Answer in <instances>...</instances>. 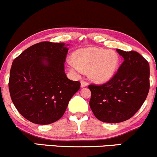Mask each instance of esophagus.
I'll return each instance as SVG.
<instances>
[{
  "instance_id": "34e87169",
  "label": "esophagus",
  "mask_w": 157,
  "mask_h": 157,
  "mask_svg": "<svg viewBox=\"0 0 157 157\" xmlns=\"http://www.w3.org/2000/svg\"><path fill=\"white\" fill-rule=\"evenodd\" d=\"M87 85H88V83L87 82H85V81H82V82H81V87H87Z\"/></svg>"
}]
</instances>
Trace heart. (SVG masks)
<instances>
[{
	"label": "heart",
	"mask_w": 157,
	"mask_h": 157,
	"mask_svg": "<svg viewBox=\"0 0 157 157\" xmlns=\"http://www.w3.org/2000/svg\"><path fill=\"white\" fill-rule=\"evenodd\" d=\"M73 60L68 64L76 73L87 71L88 76L96 83H105L117 73L119 67V56L113 50L97 47L79 49L73 52Z\"/></svg>",
	"instance_id": "obj_1"
}]
</instances>
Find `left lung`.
Segmentation results:
<instances>
[{
	"label": "left lung",
	"instance_id": "8db88e82",
	"mask_svg": "<svg viewBox=\"0 0 157 157\" xmlns=\"http://www.w3.org/2000/svg\"><path fill=\"white\" fill-rule=\"evenodd\" d=\"M117 51L124 61L116 75L107 83L88 87L93 114L107 123L131 119L145 101L150 88L148 62L135 51Z\"/></svg>",
	"mask_w": 157,
	"mask_h": 157
}]
</instances>
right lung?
<instances>
[{
	"label": "right lung",
	"mask_w": 157,
	"mask_h": 157,
	"mask_svg": "<svg viewBox=\"0 0 157 157\" xmlns=\"http://www.w3.org/2000/svg\"><path fill=\"white\" fill-rule=\"evenodd\" d=\"M68 45L40 42L12 62L10 96L17 111L31 122L49 124L59 120L80 88V82L70 80L64 72Z\"/></svg>",
	"instance_id": "obj_1"
}]
</instances>
